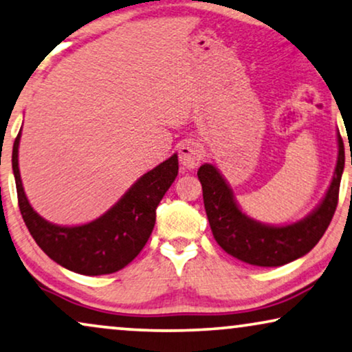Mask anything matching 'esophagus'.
Listing matches in <instances>:
<instances>
[{"label":"esophagus","mask_w":352,"mask_h":352,"mask_svg":"<svg viewBox=\"0 0 352 352\" xmlns=\"http://www.w3.org/2000/svg\"><path fill=\"white\" fill-rule=\"evenodd\" d=\"M204 151L201 143L195 142V140H188L180 146L179 151V157H180V164L186 168H195L199 166V162L203 161Z\"/></svg>","instance_id":"obj_1"}]
</instances>
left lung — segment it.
<instances>
[{
    "label": "left lung",
    "mask_w": 352,
    "mask_h": 352,
    "mask_svg": "<svg viewBox=\"0 0 352 352\" xmlns=\"http://www.w3.org/2000/svg\"><path fill=\"white\" fill-rule=\"evenodd\" d=\"M344 168V144L338 137V162L330 188L318 208L306 219L285 227L256 222L241 212L212 164L199 167L198 179L203 186L204 209L215 241L225 252L246 264L278 267L307 254L323 236L338 206L341 175Z\"/></svg>",
    "instance_id": "8db88e82"
}]
</instances>
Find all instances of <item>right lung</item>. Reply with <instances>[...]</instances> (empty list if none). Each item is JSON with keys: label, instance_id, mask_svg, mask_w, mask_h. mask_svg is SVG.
I'll use <instances>...</instances> for the list:
<instances>
[{"label": "right lung", "instance_id": "add662e5", "mask_svg": "<svg viewBox=\"0 0 352 352\" xmlns=\"http://www.w3.org/2000/svg\"><path fill=\"white\" fill-rule=\"evenodd\" d=\"M19 140L12 146L22 219L45 254L65 269L82 275H104L124 269L140 254L156 222V209L179 173V157L173 154L144 173L106 214L78 227H59L40 217L23 193L19 173Z\"/></svg>", "mask_w": 352, "mask_h": 352}]
</instances>
